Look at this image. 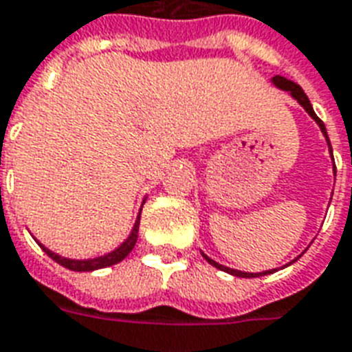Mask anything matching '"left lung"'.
I'll return each instance as SVG.
<instances>
[{"label": "left lung", "instance_id": "obj_1", "mask_svg": "<svg viewBox=\"0 0 352 352\" xmlns=\"http://www.w3.org/2000/svg\"><path fill=\"white\" fill-rule=\"evenodd\" d=\"M272 83H274V85H276V87H278V89L287 91L289 95L293 96V98H295L296 102L300 104L302 108H304V110L308 111V116L311 117V119H314L315 123L319 124V129H321L322 136L327 138V143H329L330 155H332V147H330V140H329V134H327V129H324V123H322V121H321V119H319V117L315 116L314 108H311V102H309V98H308V96H306V93L302 91L300 85H298V83H295V82H291V80H287V78H283V76H274V78H272ZM334 173H336V164H334ZM201 256L205 257V259H207V261H209L210 265H212V267H216V269L223 270V272H228V274L239 276V278H257V276L272 274V272H274V270H276V269H272V270H265V272H242V270L228 269V267H223V265H220V263H216L214 259H210V257H209V256H205V254H201ZM298 257H300V256H298ZM298 257H296V259H298ZM296 259H295V261H296ZM291 263H293V261H291ZM291 263H289V265H291Z\"/></svg>", "mask_w": 352, "mask_h": 352}]
</instances>
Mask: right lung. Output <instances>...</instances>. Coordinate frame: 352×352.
Here are the masks:
<instances>
[{"instance_id": "add662e5", "label": "right lung", "mask_w": 352, "mask_h": 352, "mask_svg": "<svg viewBox=\"0 0 352 352\" xmlns=\"http://www.w3.org/2000/svg\"><path fill=\"white\" fill-rule=\"evenodd\" d=\"M142 214V212H140ZM140 214L136 218V223H134V228L130 231L129 239L121 244V246H117L113 252L110 254H106V256H100V257H95V259H69V257H61L54 254L52 250H48L46 246H43L41 242V248L48 254V256L54 259L56 263H59L61 267L69 270H74V272H91V270H98V269H106V267H111V265H116V263L123 261L124 257L129 256L132 248L136 246V241H138V229H140Z\"/></svg>"}]
</instances>
